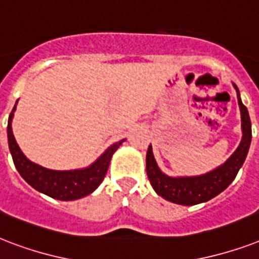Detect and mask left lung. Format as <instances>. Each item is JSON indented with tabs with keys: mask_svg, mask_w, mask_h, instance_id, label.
I'll return each instance as SVG.
<instances>
[{
	"mask_svg": "<svg viewBox=\"0 0 259 259\" xmlns=\"http://www.w3.org/2000/svg\"><path fill=\"white\" fill-rule=\"evenodd\" d=\"M234 88L238 94V104H239L240 119H242V140L235 152L223 165L201 176L169 177L165 173H162L161 169L158 167L154 154H152L151 144L148 146L147 154H146V170H147L151 186L161 197L174 204L196 205L200 202L208 201L222 193L235 180L236 174L247 157L248 148L251 143V121H250L247 108L244 107L240 100L239 90L235 83H234Z\"/></svg>",
	"mask_w": 259,
	"mask_h": 259,
	"instance_id": "obj_1",
	"label": "left lung"
}]
</instances>
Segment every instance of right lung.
Listing matches in <instances>:
<instances>
[{
	"mask_svg": "<svg viewBox=\"0 0 259 259\" xmlns=\"http://www.w3.org/2000/svg\"><path fill=\"white\" fill-rule=\"evenodd\" d=\"M15 111L16 105L12 109V113L9 115V120H8V143H9V150H11L16 169L32 188L47 194L50 197L62 200V201L78 200V198L85 197L97 189L107 174L113 152L120 147V144L123 143L124 139L117 143H113L111 147H108L107 151L104 152L97 161L85 169H46L43 166L36 165L29 161L20 150L19 144L13 136V131H12V119H13Z\"/></svg>",
	"mask_w": 259,
	"mask_h": 259,
	"instance_id": "add662e5",
	"label": "right lung"
}]
</instances>
